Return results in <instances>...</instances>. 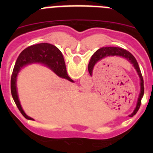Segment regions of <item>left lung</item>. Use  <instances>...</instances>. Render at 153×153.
Wrapping results in <instances>:
<instances>
[{
    "instance_id": "left-lung-1",
    "label": "left lung",
    "mask_w": 153,
    "mask_h": 153,
    "mask_svg": "<svg viewBox=\"0 0 153 153\" xmlns=\"http://www.w3.org/2000/svg\"><path fill=\"white\" fill-rule=\"evenodd\" d=\"M114 55H117V56H121L123 58H126L129 62H130L132 64L135 69H136L137 72H138V75L140 78V85H141V91H140L139 96L138 98V102H137L136 107H135L134 112L131 114L129 116H132V115H135L136 112H138V110L139 109L140 106H141V98H143V93H144V86H143V80L142 75H141V69H140L139 66H138V62H137L136 59L135 58V57L132 55L129 52H128L127 50L124 49H121L119 47H103L99 49L98 50H97L95 53L93 54V55L92 56L90 61L89 63V65H88V70H89V74L90 75H92V69H93L94 66L95 64L98 62L100 60L103 59V58H106L107 56H114Z\"/></svg>"
}]
</instances>
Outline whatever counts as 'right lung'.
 <instances>
[{
	"mask_svg": "<svg viewBox=\"0 0 153 153\" xmlns=\"http://www.w3.org/2000/svg\"><path fill=\"white\" fill-rule=\"evenodd\" d=\"M33 63H41L50 68L57 75L73 82L68 76L64 57L61 51L55 46L47 43L35 44L26 48L17 58L11 78V92L17 107L27 119L33 120L24 112L18 99L16 87V80L19 71L24 66Z\"/></svg>",
	"mask_w": 153,
	"mask_h": 153,
	"instance_id": "1",
	"label": "right lung"
}]
</instances>
